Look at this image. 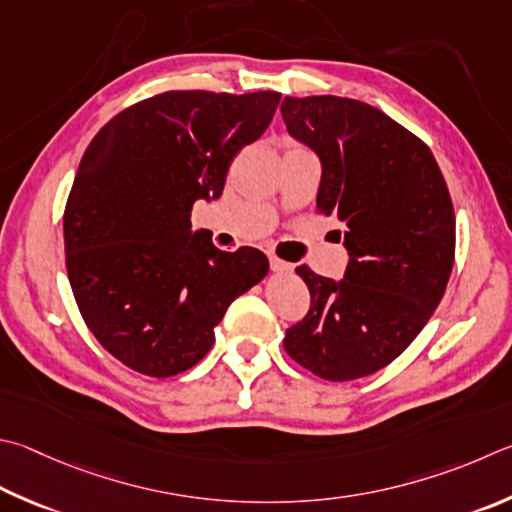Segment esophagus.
<instances>
[{
	"mask_svg": "<svg viewBox=\"0 0 512 512\" xmlns=\"http://www.w3.org/2000/svg\"><path fill=\"white\" fill-rule=\"evenodd\" d=\"M271 268L275 273H291L293 271V264L284 262L280 257H271Z\"/></svg>",
	"mask_w": 512,
	"mask_h": 512,
	"instance_id": "obj_1",
	"label": "esophagus"
}]
</instances>
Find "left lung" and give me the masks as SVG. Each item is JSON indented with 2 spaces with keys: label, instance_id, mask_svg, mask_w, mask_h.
Segmentation results:
<instances>
[{
  "label": "left lung",
  "instance_id": "obj_1",
  "mask_svg": "<svg viewBox=\"0 0 512 512\" xmlns=\"http://www.w3.org/2000/svg\"><path fill=\"white\" fill-rule=\"evenodd\" d=\"M282 118L318 154L315 210L345 224V280L302 264L311 306L284 349L324 380H356L410 347L432 318L454 266V208L421 138L367 102L284 98Z\"/></svg>",
  "mask_w": 512,
  "mask_h": 512
}]
</instances>
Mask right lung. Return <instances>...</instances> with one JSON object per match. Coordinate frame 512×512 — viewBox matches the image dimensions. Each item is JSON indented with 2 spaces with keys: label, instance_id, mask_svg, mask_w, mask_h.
I'll list each match as a JSON object with an SVG mask.
<instances>
[{
  "label": "right lung",
  "instance_id": "1",
  "mask_svg": "<svg viewBox=\"0 0 512 512\" xmlns=\"http://www.w3.org/2000/svg\"><path fill=\"white\" fill-rule=\"evenodd\" d=\"M282 94L163 91L116 114L82 156L64 206L67 275L82 320L125 367L190 369L230 302L268 273L262 250L226 253L192 230L241 147L271 125Z\"/></svg>",
  "mask_w": 512,
  "mask_h": 512
}]
</instances>
